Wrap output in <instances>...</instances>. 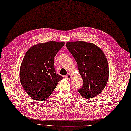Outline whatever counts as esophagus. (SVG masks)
Instances as JSON below:
<instances>
[{"mask_svg": "<svg viewBox=\"0 0 131 131\" xmlns=\"http://www.w3.org/2000/svg\"><path fill=\"white\" fill-rule=\"evenodd\" d=\"M65 77H66V78L67 80H70V78H71V74H68L66 75L65 76Z\"/></svg>", "mask_w": 131, "mask_h": 131, "instance_id": "esophagus-1", "label": "esophagus"}]
</instances>
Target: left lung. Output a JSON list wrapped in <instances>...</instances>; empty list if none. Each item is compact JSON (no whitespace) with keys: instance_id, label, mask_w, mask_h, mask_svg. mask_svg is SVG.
Here are the masks:
<instances>
[{"instance_id":"left-lung-1","label":"left lung","mask_w":131,"mask_h":131,"mask_svg":"<svg viewBox=\"0 0 131 131\" xmlns=\"http://www.w3.org/2000/svg\"><path fill=\"white\" fill-rule=\"evenodd\" d=\"M66 45L74 58L83 78V85L78 92L85 99L98 95L109 77L108 64L104 52L94 43L85 41L67 42Z\"/></svg>"}]
</instances>
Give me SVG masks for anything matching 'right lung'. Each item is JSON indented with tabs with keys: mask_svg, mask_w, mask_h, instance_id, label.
<instances>
[{
	"mask_svg": "<svg viewBox=\"0 0 131 131\" xmlns=\"http://www.w3.org/2000/svg\"><path fill=\"white\" fill-rule=\"evenodd\" d=\"M64 45V42L52 41L38 43L25 53L20 69V80L23 89L33 99H46L62 79L56 73L54 58Z\"/></svg>",
	"mask_w": 131,
	"mask_h": 131,
	"instance_id": "right-lung-1",
	"label": "right lung"
}]
</instances>
